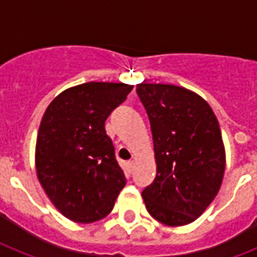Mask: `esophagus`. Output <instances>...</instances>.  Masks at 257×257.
<instances>
[{"label": "esophagus", "mask_w": 257, "mask_h": 257, "mask_svg": "<svg viewBox=\"0 0 257 257\" xmlns=\"http://www.w3.org/2000/svg\"><path fill=\"white\" fill-rule=\"evenodd\" d=\"M126 165H128V169H129V171H133V168H135V161H133V160H129L128 163H126Z\"/></svg>", "instance_id": "34e87169"}]
</instances>
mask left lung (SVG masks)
<instances>
[{
	"label": "left lung",
	"instance_id": "obj_1",
	"mask_svg": "<svg viewBox=\"0 0 257 257\" xmlns=\"http://www.w3.org/2000/svg\"><path fill=\"white\" fill-rule=\"evenodd\" d=\"M136 92L148 113L157 164L153 183L143 191L145 207L169 227L192 223L223 181L219 121L207 101L181 86L141 82Z\"/></svg>",
	"mask_w": 257,
	"mask_h": 257
}]
</instances>
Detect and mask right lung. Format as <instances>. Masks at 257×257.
Returning <instances> with one entry per match:
<instances>
[{"instance_id":"add662e5","label":"right lung","mask_w":257,"mask_h":257,"mask_svg":"<svg viewBox=\"0 0 257 257\" xmlns=\"http://www.w3.org/2000/svg\"><path fill=\"white\" fill-rule=\"evenodd\" d=\"M132 89L86 82L60 93L44 113L36 145L38 180L54 207L76 223L104 219L126 184L105 121Z\"/></svg>"}]
</instances>
